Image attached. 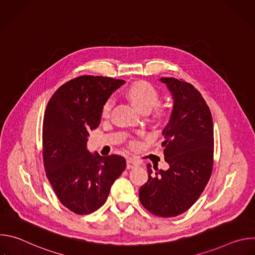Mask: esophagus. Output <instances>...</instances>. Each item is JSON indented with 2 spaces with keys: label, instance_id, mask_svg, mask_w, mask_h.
Here are the masks:
<instances>
[{
  "label": "esophagus",
  "instance_id": "obj_1",
  "mask_svg": "<svg viewBox=\"0 0 255 255\" xmlns=\"http://www.w3.org/2000/svg\"><path fill=\"white\" fill-rule=\"evenodd\" d=\"M127 168L128 169H130V168H134V167H137L138 166V163L134 160V159H132V158H128L127 159Z\"/></svg>",
  "mask_w": 255,
  "mask_h": 255
}]
</instances>
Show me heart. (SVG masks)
Segmentation results:
<instances>
[{"instance_id": "b5f03b06", "label": "heart", "mask_w": 255, "mask_h": 255, "mask_svg": "<svg viewBox=\"0 0 255 255\" xmlns=\"http://www.w3.org/2000/svg\"><path fill=\"white\" fill-rule=\"evenodd\" d=\"M127 98L133 103V105L139 109L143 113H148L151 109L157 104L159 99V94L157 90L147 82H136L132 84L126 91ZM113 105V100L109 99L103 106L102 115L107 117L111 111ZM155 116L161 118L163 116V109L159 106L155 108Z\"/></svg>"}]
</instances>
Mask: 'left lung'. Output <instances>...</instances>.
Here are the masks:
<instances>
[{"mask_svg":"<svg viewBox=\"0 0 255 255\" xmlns=\"http://www.w3.org/2000/svg\"><path fill=\"white\" fill-rule=\"evenodd\" d=\"M171 93L173 107L161 143L166 170L147 164L148 180L139 189L143 207L155 216L183 214L199 199L213 169L214 129L210 109L191 84L161 78Z\"/></svg>","mask_w":255,"mask_h":255,"instance_id":"left-lung-1","label":"left lung"}]
</instances>
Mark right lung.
Listing matches in <instances>:
<instances>
[{
    "instance_id": "add662e5",
    "label": "right lung",
    "mask_w": 255,
    "mask_h": 255,
    "mask_svg": "<svg viewBox=\"0 0 255 255\" xmlns=\"http://www.w3.org/2000/svg\"><path fill=\"white\" fill-rule=\"evenodd\" d=\"M125 81L83 76L62 85L49 100L43 120V162L60 203L79 215L91 214L108 199L126 167L120 155L101 156L87 148L104 104Z\"/></svg>"
}]
</instances>
